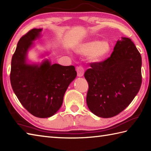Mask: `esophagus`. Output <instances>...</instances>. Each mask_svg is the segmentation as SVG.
I'll list each match as a JSON object with an SVG mask.
<instances>
[{
    "mask_svg": "<svg viewBox=\"0 0 151 151\" xmlns=\"http://www.w3.org/2000/svg\"><path fill=\"white\" fill-rule=\"evenodd\" d=\"M76 72H77V75L78 77H82L84 74V69L82 66H78L76 68Z\"/></svg>",
    "mask_w": 151,
    "mask_h": 151,
    "instance_id": "obj_1",
    "label": "esophagus"
}]
</instances>
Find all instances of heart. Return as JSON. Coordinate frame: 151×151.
Wrapping results in <instances>:
<instances>
[{"mask_svg": "<svg viewBox=\"0 0 151 151\" xmlns=\"http://www.w3.org/2000/svg\"><path fill=\"white\" fill-rule=\"evenodd\" d=\"M111 49V45L107 41L91 40L81 43L76 50L81 55H88V60L91 62H99L109 55Z\"/></svg>", "mask_w": 151, "mask_h": 151, "instance_id": "obj_1", "label": "heart"}]
</instances>
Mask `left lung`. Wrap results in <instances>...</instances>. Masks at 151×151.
<instances>
[{"label":"left lung","instance_id":"8db88e82","mask_svg":"<svg viewBox=\"0 0 151 151\" xmlns=\"http://www.w3.org/2000/svg\"><path fill=\"white\" fill-rule=\"evenodd\" d=\"M142 56L130 39L121 37L110 58L93 63L84 73L89 85L88 108L98 117L109 118L124 110L142 85Z\"/></svg>","mask_w":151,"mask_h":151}]
</instances>
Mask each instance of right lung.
Returning <instances> with one entry per match:
<instances>
[{"label":"right lung","instance_id":"obj_1","mask_svg":"<svg viewBox=\"0 0 151 151\" xmlns=\"http://www.w3.org/2000/svg\"><path fill=\"white\" fill-rule=\"evenodd\" d=\"M42 30L34 28L19 40L12 59L10 82L24 108L35 117L47 118L62 106L64 94L77 73L73 65L52 64L48 59L41 63L29 62L28 50Z\"/></svg>","mask_w":151,"mask_h":151}]
</instances>
